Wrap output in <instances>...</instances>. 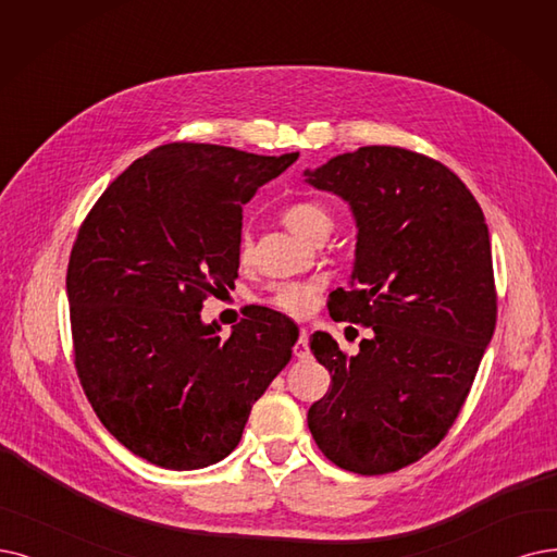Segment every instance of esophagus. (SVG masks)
I'll return each instance as SVG.
<instances>
[{"mask_svg": "<svg viewBox=\"0 0 557 557\" xmlns=\"http://www.w3.org/2000/svg\"><path fill=\"white\" fill-rule=\"evenodd\" d=\"M308 354H310V349H308V329H301L299 331V341L295 345V356H299V359H306Z\"/></svg>", "mask_w": 557, "mask_h": 557, "instance_id": "obj_1", "label": "esophagus"}]
</instances>
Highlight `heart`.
<instances>
[{"mask_svg": "<svg viewBox=\"0 0 557 557\" xmlns=\"http://www.w3.org/2000/svg\"><path fill=\"white\" fill-rule=\"evenodd\" d=\"M281 219L287 228L304 239H315L320 235H329V231L333 228V216L329 208L322 206L320 201H310V198H301V201H295L287 208H283ZM251 253H253V242H251V235L244 231L237 237V260L242 264L249 262ZM320 290H322L320 278L283 281L272 285L270 301L276 308H281L283 313L299 318V315H306L308 310H313Z\"/></svg>", "mask_w": 557, "mask_h": 557, "instance_id": "1", "label": "heart"}]
</instances>
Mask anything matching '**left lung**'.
<instances>
[{
    "label": "left lung",
    "mask_w": 557,
    "mask_h": 557,
    "mask_svg": "<svg viewBox=\"0 0 557 557\" xmlns=\"http://www.w3.org/2000/svg\"><path fill=\"white\" fill-rule=\"evenodd\" d=\"M304 175L347 201L359 228L349 287L331 293L329 313L372 329L354 356L324 331L310 336L331 388L308 430L341 469L393 473L448 434L494 336L486 221L448 166L407 148L363 146Z\"/></svg>",
    "instance_id": "8db88e82"
}]
</instances>
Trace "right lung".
I'll return each mask as SVG.
<instances>
[{"instance_id":"add662e5","label":"right lung","mask_w":557,"mask_h":557,"mask_svg":"<svg viewBox=\"0 0 557 557\" xmlns=\"http://www.w3.org/2000/svg\"><path fill=\"white\" fill-rule=\"evenodd\" d=\"M297 158L164 144L84 219L65 274L79 384L109 434L154 466L228 457L290 361V318L260 306L221 338L201 308L237 278L242 206Z\"/></svg>"}]
</instances>
